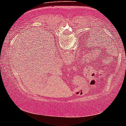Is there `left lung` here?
<instances>
[{
	"mask_svg": "<svg viewBox=\"0 0 126 126\" xmlns=\"http://www.w3.org/2000/svg\"><path fill=\"white\" fill-rule=\"evenodd\" d=\"M86 49H87V51H86V52H84V54H85V53L87 54L86 56H87V54H89V55H90V53H91V52H94V50H91V49H90L89 50H88L87 48H86ZM88 50L89 51H88ZM85 51H86V50H85ZM103 51H104V50H103ZM105 51H106V50H105ZM103 55L106 57V55H108V54H107V53H106V54H105V53H104V52H103ZM108 55H109V54H108ZM83 57H84V56H83ZM81 58H82V57H81ZM83 58H84V57H83ZM105 59H106V57H105ZM106 59H107V58H106ZM82 59H83L82 58Z\"/></svg>",
	"mask_w": 126,
	"mask_h": 126,
	"instance_id": "8db88e82",
	"label": "left lung"
}]
</instances>
